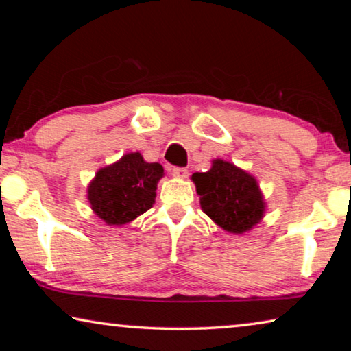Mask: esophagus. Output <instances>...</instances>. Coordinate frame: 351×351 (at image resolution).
Instances as JSON below:
<instances>
[{
	"label": "esophagus",
	"instance_id": "34e87169",
	"mask_svg": "<svg viewBox=\"0 0 351 351\" xmlns=\"http://www.w3.org/2000/svg\"><path fill=\"white\" fill-rule=\"evenodd\" d=\"M171 175H173L175 178H180V180H186L189 175V170L184 167H173V170H171Z\"/></svg>",
	"mask_w": 351,
	"mask_h": 351
}]
</instances>
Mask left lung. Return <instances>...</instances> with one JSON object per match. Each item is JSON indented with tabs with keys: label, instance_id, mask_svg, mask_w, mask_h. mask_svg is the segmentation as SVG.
<instances>
[{
	"label": "left lung",
	"instance_id": "obj_1",
	"mask_svg": "<svg viewBox=\"0 0 351 351\" xmlns=\"http://www.w3.org/2000/svg\"><path fill=\"white\" fill-rule=\"evenodd\" d=\"M199 206L229 234L249 232L265 217L266 201L257 178L229 161L213 159L210 170L193 173Z\"/></svg>",
	"mask_w": 351,
	"mask_h": 351
}]
</instances>
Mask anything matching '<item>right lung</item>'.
<instances>
[{"label":"right lung","instance_id":"add662e5","mask_svg":"<svg viewBox=\"0 0 351 351\" xmlns=\"http://www.w3.org/2000/svg\"><path fill=\"white\" fill-rule=\"evenodd\" d=\"M162 176L161 164L147 162L139 152L127 153L97 170L88 184V203L108 226L128 224L152 209Z\"/></svg>","mask_w":351,"mask_h":351}]
</instances>
